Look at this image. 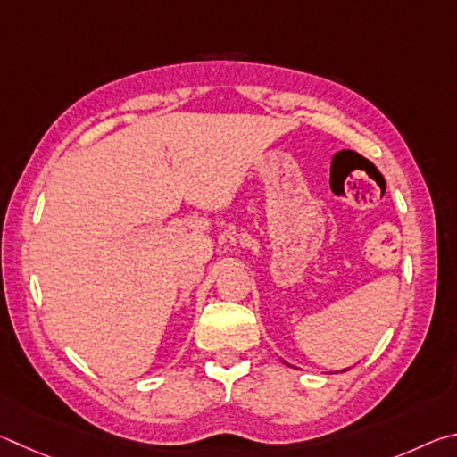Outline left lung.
Segmentation results:
<instances>
[{"label": "left lung", "instance_id": "1", "mask_svg": "<svg viewBox=\"0 0 457 457\" xmlns=\"http://www.w3.org/2000/svg\"><path fill=\"white\" fill-rule=\"evenodd\" d=\"M345 371H347V370H345Z\"/></svg>", "mask_w": 457, "mask_h": 457}]
</instances>
